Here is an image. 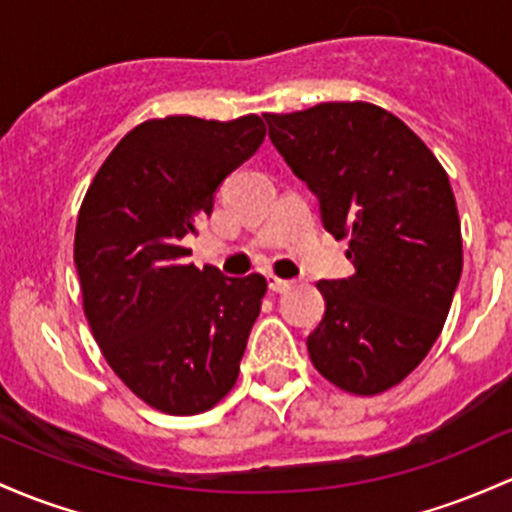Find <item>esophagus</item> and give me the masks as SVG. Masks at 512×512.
<instances>
[{"label":"esophagus","instance_id":"34e87169","mask_svg":"<svg viewBox=\"0 0 512 512\" xmlns=\"http://www.w3.org/2000/svg\"><path fill=\"white\" fill-rule=\"evenodd\" d=\"M267 284H269V289L272 291H286L291 286V282L289 279H282V277H277V274H267Z\"/></svg>","mask_w":512,"mask_h":512}]
</instances>
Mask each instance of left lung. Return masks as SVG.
Segmentation results:
<instances>
[{"mask_svg": "<svg viewBox=\"0 0 512 512\" xmlns=\"http://www.w3.org/2000/svg\"><path fill=\"white\" fill-rule=\"evenodd\" d=\"M265 121L355 265L352 277L318 282L325 316L306 340L313 367L355 396L391 389L435 345L462 277L445 167L398 116L367 101H325Z\"/></svg>", "mask_w": 512, "mask_h": 512, "instance_id": "left-lung-1", "label": "left lung"}]
</instances>
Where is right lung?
Instances as JSON below:
<instances>
[{
	"label": "right lung",
	"mask_w": 512,
	"mask_h": 512,
	"mask_svg": "<svg viewBox=\"0 0 512 512\" xmlns=\"http://www.w3.org/2000/svg\"><path fill=\"white\" fill-rule=\"evenodd\" d=\"M265 140L260 116L150 119L111 150L75 230L82 306L109 367L140 401L196 415L235 386L267 294L262 274L194 267L182 245L213 194Z\"/></svg>",
	"instance_id": "1"
}]
</instances>
